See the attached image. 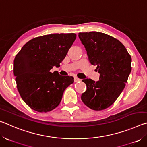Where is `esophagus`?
Instances as JSON below:
<instances>
[{"label":"esophagus","mask_w":147,"mask_h":147,"mask_svg":"<svg viewBox=\"0 0 147 147\" xmlns=\"http://www.w3.org/2000/svg\"><path fill=\"white\" fill-rule=\"evenodd\" d=\"M80 81H81L80 79L78 78V77H74V82H80Z\"/></svg>","instance_id":"1"}]
</instances>
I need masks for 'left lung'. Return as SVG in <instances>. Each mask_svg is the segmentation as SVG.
I'll return each instance as SVG.
<instances>
[{
	"label": "left lung",
	"mask_w": 147,
	"mask_h": 147,
	"mask_svg": "<svg viewBox=\"0 0 147 147\" xmlns=\"http://www.w3.org/2000/svg\"><path fill=\"white\" fill-rule=\"evenodd\" d=\"M85 47L89 60L96 65L100 80L84 79L87 90L81 99L93 110L108 108L119 97L127 82L131 67V58L127 50L117 39L98 32L78 34Z\"/></svg>",
	"instance_id": "obj_1"
}]
</instances>
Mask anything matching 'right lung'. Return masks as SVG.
<instances>
[{"instance_id":"obj_1","label":"right lung","mask_w":147,"mask_h":147,"mask_svg":"<svg viewBox=\"0 0 147 147\" xmlns=\"http://www.w3.org/2000/svg\"><path fill=\"white\" fill-rule=\"evenodd\" d=\"M75 34L45 35L30 40L14 59L13 73L21 98L30 108L48 112L58 106L74 78L52 73L59 67L76 39Z\"/></svg>"}]
</instances>
